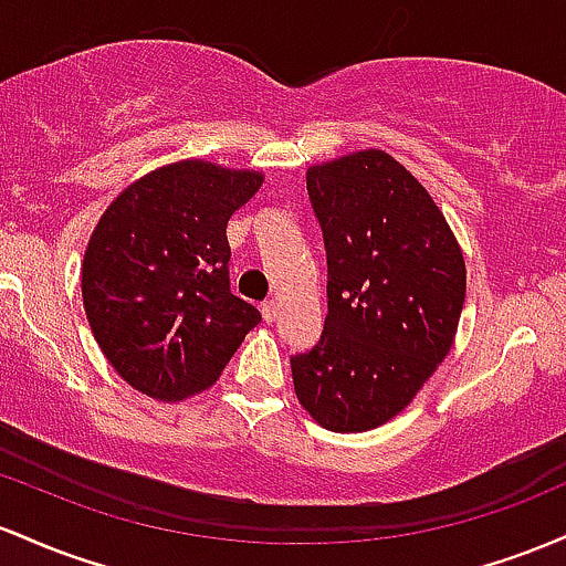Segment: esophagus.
Instances as JSON below:
<instances>
[{
	"label": "esophagus",
	"mask_w": 566,
	"mask_h": 566,
	"mask_svg": "<svg viewBox=\"0 0 566 566\" xmlns=\"http://www.w3.org/2000/svg\"><path fill=\"white\" fill-rule=\"evenodd\" d=\"M277 313H281V304H277L275 300H272V302H264V304H262V317H264L266 323L275 321Z\"/></svg>",
	"instance_id": "obj_1"
}]
</instances>
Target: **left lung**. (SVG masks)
<instances>
[{"mask_svg":"<svg viewBox=\"0 0 566 566\" xmlns=\"http://www.w3.org/2000/svg\"><path fill=\"white\" fill-rule=\"evenodd\" d=\"M328 262V313L291 358L296 398L334 433L403 411L454 345L465 259L441 208L382 149L307 168Z\"/></svg>","mask_w":566,"mask_h":566,"instance_id":"1","label":"left lung"}]
</instances>
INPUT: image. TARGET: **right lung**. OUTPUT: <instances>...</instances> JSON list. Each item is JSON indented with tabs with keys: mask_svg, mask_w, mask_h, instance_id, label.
Listing matches in <instances>:
<instances>
[{
	"mask_svg": "<svg viewBox=\"0 0 566 566\" xmlns=\"http://www.w3.org/2000/svg\"><path fill=\"white\" fill-rule=\"evenodd\" d=\"M259 170L163 165L106 208L82 259V302L101 353L157 401L211 387L262 321L230 291L227 221L262 187Z\"/></svg>",
	"mask_w": 566,
	"mask_h": 566,
	"instance_id": "obj_1",
	"label": "right lung"
}]
</instances>
